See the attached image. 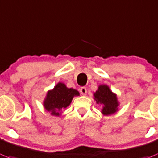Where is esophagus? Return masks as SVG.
Segmentation results:
<instances>
[{"label": "esophagus", "instance_id": "1", "mask_svg": "<svg viewBox=\"0 0 158 158\" xmlns=\"http://www.w3.org/2000/svg\"><path fill=\"white\" fill-rule=\"evenodd\" d=\"M86 92H87V89L85 86H82V87L80 88V93L82 94V95H86Z\"/></svg>", "mask_w": 158, "mask_h": 158}]
</instances>
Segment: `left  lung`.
Segmentation results:
<instances>
[{"mask_svg":"<svg viewBox=\"0 0 158 158\" xmlns=\"http://www.w3.org/2000/svg\"><path fill=\"white\" fill-rule=\"evenodd\" d=\"M94 98L97 104L103 106L102 113L105 116H109L115 113L118 110L119 102L116 94L112 92L107 85H100L98 89L94 93Z\"/></svg>","mask_w":158,"mask_h":158,"instance_id":"obj_1","label":"left lung"}]
</instances>
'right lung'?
<instances>
[{
    "instance_id": "obj_1",
    "label": "right lung",
    "mask_w": 158,
    "mask_h": 158,
    "mask_svg": "<svg viewBox=\"0 0 158 158\" xmlns=\"http://www.w3.org/2000/svg\"><path fill=\"white\" fill-rule=\"evenodd\" d=\"M79 95L78 90L68 88L64 83L58 82L53 89L47 92L43 106L48 112H50L51 115L59 116L62 109L70 105L74 97Z\"/></svg>"
}]
</instances>
